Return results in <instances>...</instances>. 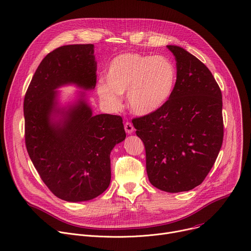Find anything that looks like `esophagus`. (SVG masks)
Returning a JSON list of instances; mask_svg holds the SVG:
<instances>
[{"label":"esophagus","mask_w":251,"mask_h":251,"mask_svg":"<svg viewBox=\"0 0 251 251\" xmlns=\"http://www.w3.org/2000/svg\"><path fill=\"white\" fill-rule=\"evenodd\" d=\"M124 128H125L126 133H128V134H131V133H133V131H134V127H133L132 123H130V122H126V123L124 124Z\"/></svg>","instance_id":"esophagus-1"}]
</instances>
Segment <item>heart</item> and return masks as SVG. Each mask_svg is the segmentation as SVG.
<instances>
[{"instance_id": "b5f03b06", "label": "heart", "mask_w": 251, "mask_h": 251, "mask_svg": "<svg viewBox=\"0 0 251 251\" xmlns=\"http://www.w3.org/2000/svg\"><path fill=\"white\" fill-rule=\"evenodd\" d=\"M177 71L171 60L164 56L125 53L114 58L107 69L106 82L97 84V94L111 110L121 106L126 93L129 109L145 116L162 108L172 95Z\"/></svg>"}]
</instances>
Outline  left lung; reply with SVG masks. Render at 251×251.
<instances>
[{
    "label": "left lung",
    "mask_w": 251,
    "mask_h": 251,
    "mask_svg": "<svg viewBox=\"0 0 251 251\" xmlns=\"http://www.w3.org/2000/svg\"><path fill=\"white\" fill-rule=\"evenodd\" d=\"M177 78L158 111L132 120L146 151L150 183L177 193L200 185L223 141L222 95L208 68L183 48L169 45Z\"/></svg>",
    "instance_id": "8db88e82"
}]
</instances>
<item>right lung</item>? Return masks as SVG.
<instances>
[{
  "label": "right lung",
  "mask_w": 251,
  "mask_h": 251,
  "mask_svg": "<svg viewBox=\"0 0 251 251\" xmlns=\"http://www.w3.org/2000/svg\"><path fill=\"white\" fill-rule=\"evenodd\" d=\"M94 45H68L40 63L24 99L25 142L31 160L51 192L69 202L102 194L111 180L110 153L126 138L122 117L93 115L85 92L66 107L57 89L96 86Z\"/></svg>",
  "instance_id": "add662e5"
}]
</instances>
